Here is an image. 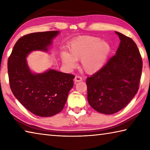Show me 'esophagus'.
I'll list each match as a JSON object with an SVG mask.
<instances>
[{"instance_id": "34e87169", "label": "esophagus", "mask_w": 150, "mask_h": 150, "mask_svg": "<svg viewBox=\"0 0 150 150\" xmlns=\"http://www.w3.org/2000/svg\"><path fill=\"white\" fill-rule=\"evenodd\" d=\"M74 81L75 82H80V81H83V78L80 77V76H75V77L74 79Z\"/></svg>"}]
</instances>
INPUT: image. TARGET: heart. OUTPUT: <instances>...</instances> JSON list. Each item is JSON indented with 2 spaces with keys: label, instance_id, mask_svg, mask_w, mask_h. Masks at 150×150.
Returning a JSON list of instances; mask_svg holds the SVG:
<instances>
[{
  "label": "heart",
  "instance_id": "heart-1",
  "mask_svg": "<svg viewBox=\"0 0 150 150\" xmlns=\"http://www.w3.org/2000/svg\"><path fill=\"white\" fill-rule=\"evenodd\" d=\"M110 45L96 36L77 38L70 43L69 54L63 52L62 59L69 67H74L75 61H80L82 69L94 73L103 67L110 52Z\"/></svg>",
  "mask_w": 150,
  "mask_h": 150
}]
</instances>
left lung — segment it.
Instances as JSON below:
<instances>
[{
	"label": "left lung",
	"mask_w": 150,
	"mask_h": 150,
	"mask_svg": "<svg viewBox=\"0 0 150 150\" xmlns=\"http://www.w3.org/2000/svg\"><path fill=\"white\" fill-rule=\"evenodd\" d=\"M120 40L116 54L87 77V99L98 112L112 115L130 102L139 89L142 59L132 39L115 32Z\"/></svg>",
	"instance_id": "left-lung-1"
}]
</instances>
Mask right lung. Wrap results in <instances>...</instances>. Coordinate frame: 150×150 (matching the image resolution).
<instances>
[{"label":"right lung","mask_w":150,"mask_h":150,"mask_svg":"<svg viewBox=\"0 0 150 150\" xmlns=\"http://www.w3.org/2000/svg\"><path fill=\"white\" fill-rule=\"evenodd\" d=\"M58 31L32 33L18 40L8 60L10 87L19 102L35 115L49 117L64 107L75 76L54 69L34 74L26 58L35 50L47 51Z\"/></svg>","instance_id":"obj_1"}]
</instances>
